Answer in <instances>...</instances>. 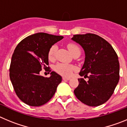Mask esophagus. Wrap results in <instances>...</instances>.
I'll use <instances>...</instances> for the list:
<instances>
[{
  "label": "esophagus",
  "mask_w": 127,
  "mask_h": 127,
  "mask_svg": "<svg viewBox=\"0 0 127 127\" xmlns=\"http://www.w3.org/2000/svg\"><path fill=\"white\" fill-rule=\"evenodd\" d=\"M63 80H64V81H68L70 79V78L69 77H63Z\"/></svg>",
  "instance_id": "obj_1"
}]
</instances>
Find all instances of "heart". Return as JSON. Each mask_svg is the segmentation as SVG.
<instances>
[{
	"label": "heart",
	"instance_id": "b5f03b06",
	"mask_svg": "<svg viewBox=\"0 0 127 127\" xmlns=\"http://www.w3.org/2000/svg\"><path fill=\"white\" fill-rule=\"evenodd\" d=\"M67 48L72 55H73L76 51H80L79 47L73 43L68 44ZM57 50V47L56 45H53L50 48L48 53V57L50 61H53L55 59ZM54 69L59 74L65 77H69L72 74V72L75 70V67L72 65L67 64L64 63H58L55 66Z\"/></svg>",
	"mask_w": 127,
	"mask_h": 127
}]
</instances>
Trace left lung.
I'll list each match as a JSON object with an SVG mask.
<instances>
[{"instance_id":"1","label":"left lung","mask_w":127,"mask_h":127,"mask_svg":"<svg viewBox=\"0 0 127 127\" xmlns=\"http://www.w3.org/2000/svg\"><path fill=\"white\" fill-rule=\"evenodd\" d=\"M72 40L79 44L85 53V62L79 72L76 97L89 106H98L111 97L120 79L118 57L112 46L94 33L73 35Z\"/></svg>"}]
</instances>
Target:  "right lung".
Instances as JSON below:
<instances>
[{"instance_id":"add662e5","label":"right lung","mask_w":127,"mask_h":127,"mask_svg":"<svg viewBox=\"0 0 127 127\" xmlns=\"http://www.w3.org/2000/svg\"><path fill=\"white\" fill-rule=\"evenodd\" d=\"M64 38L40 32L23 39L16 47L11 58L9 77L16 94L30 106H41L55 94L62 77L55 72L50 77L40 76L42 68L51 72L48 53L51 46Z\"/></svg>"}]
</instances>
